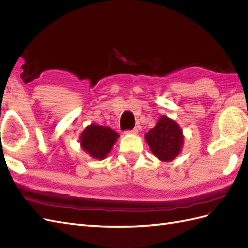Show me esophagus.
Masks as SVG:
<instances>
[{"instance_id": "obj_1", "label": "esophagus", "mask_w": 248, "mask_h": 248, "mask_svg": "<svg viewBox=\"0 0 248 248\" xmlns=\"http://www.w3.org/2000/svg\"><path fill=\"white\" fill-rule=\"evenodd\" d=\"M125 133H126V134H137V133H138V129H137V128H134V129H132V130L126 131Z\"/></svg>"}]
</instances>
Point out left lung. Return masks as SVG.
Here are the masks:
<instances>
[{"mask_svg": "<svg viewBox=\"0 0 248 248\" xmlns=\"http://www.w3.org/2000/svg\"><path fill=\"white\" fill-rule=\"evenodd\" d=\"M152 154L162 162H170L182 152L184 134L179 124L168 116H161L154 128L145 134Z\"/></svg>", "mask_w": 248, "mask_h": 248, "instance_id": "8db88e82", "label": "left lung"}]
</instances>
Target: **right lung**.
<instances>
[{"label":"right lung","instance_id":"obj_1","mask_svg":"<svg viewBox=\"0 0 248 248\" xmlns=\"http://www.w3.org/2000/svg\"><path fill=\"white\" fill-rule=\"evenodd\" d=\"M119 137L109 127L92 123L81 131L79 144L80 148L92 158L102 160L110 152Z\"/></svg>","mask_w":248,"mask_h":248}]
</instances>
